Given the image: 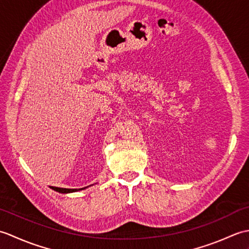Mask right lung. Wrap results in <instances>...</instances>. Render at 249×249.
Returning <instances> with one entry per match:
<instances>
[{
  "label": "right lung",
  "mask_w": 249,
  "mask_h": 249,
  "mask_svg": "<svg viewBox=\"0 0 249 249\" xmlns=\"http://www.w3.org/2000/svg\"><path fill=\"white\" fill-rule=\"evenodd\" d=\"M50 188H52L53 190H55V192H59L61 194H68V193H73V192H78V190H82L84 188H75V189H71V188H61V187H54V186H51Z\"/></svg>",
  "instance_id": "right-lung-1"
}]
</instances>
